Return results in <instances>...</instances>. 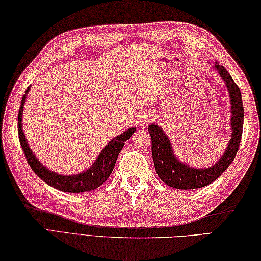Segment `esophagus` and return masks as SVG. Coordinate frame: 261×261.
Wrapping results in <instances>:
<instances>
[{
  "mask_svg": "<svg viewBox=\"0 0 261 261\" xmlns=\"http://www.w3.org/2000/svg\"><path fill=\"white\" fill-rule=\"evenodd\" d=\"M150 120H151V115L150 114H145L143 116H140L139 120H138V125L144 129V127H146L147 125H148V123L150 122Z\"/></svg>",
  "mask_w": 261,
  "mask_h": 261,
  "instance_id": "obj_1",
  "label": "esophagus"
}]
</instances>
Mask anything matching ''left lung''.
I'll list each match as a JSON object with an SVG mask.
<instances>
[{
    "label": "left lung",
    "mask_w": 261,
    "mask_h": 261,
    "mask_svg": "<svg viewBox=\"0 0 261 261\" xmlns=\"http://www.w3.org/2000/svg\"><path fill=\"white\" fill-rule=\"evenodd\" d=\"M212 68L219 74L228 90L230 100V139L225 153L215 164L206 168H194L177 158L169 136L160 125L151 123L148 126V132L151 137V155H153L156 173L170 187L195 189L207 186L218 177H220V174L233 162L238 153L242 138L244 120L242 96L239 87L224 66L216 61Z\"/></svg>",
    "instance_id": "8db88e82"
}]
</instances>
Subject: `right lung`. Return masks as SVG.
Returning <instances> with one entry per match:
<instances>
[{
  "mask_svg": "<svg viewBox=\"0 0 261 261\" xmlns=\"http://www.w3.org/2000/svg\"><path fill=\"white\" fill-rule=\"evenodd\" d=\"M31 85L27 88L25 94H23L22 100L20 103L18 113V136L20 141L21 148L23 154L26 156V160L33 171L36 176H39L45 184L54 187L61 192L67 193H83L90 192L98 188L99 186L106 181L108 177L112 174L113 169L116 163L117 156L124 146L125 141L130 138L132 134L136 131V127L132 126L129 130L122 132L121 135L114 137L110 143L103 147L98 158L94 160L91 167L84 170L83 172L72 176H66V174L57 173L52 170L48 169L45 165L42 164L30 148V145L27 143V139L22 130V113L23 106H25L27 93L30 92Z\"/></svg>",
  "mask_w": 261,
  "mask_h": 261,
  "instance_id": "add662e5",
  "label": "right lung"
}]
</instances>
